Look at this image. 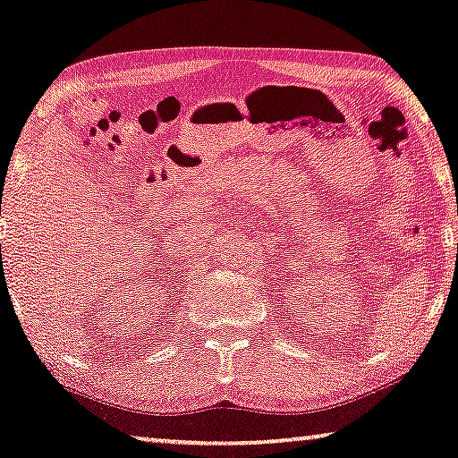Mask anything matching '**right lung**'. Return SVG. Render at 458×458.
I'll use <instances>...</instances> for the list:
<instances>
[{
	"label": "right lung",
	"mask_w": 458,
	"mask_h": 458,
	"mask_svg": "<svg viewBox=\"0 0 458 458\" xmlns=\"http://www.w3.org/2000/svg\"><path fill=\"white\" fill-rule=\"evenodd\" d=\"M0 214H2V211H0Z\"/></svg>",
	"instance_id": "obj_1"
}]
</instances>
